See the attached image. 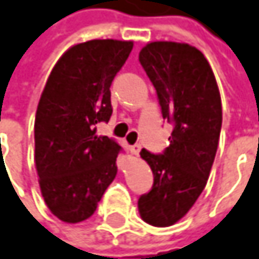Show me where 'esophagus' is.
<instances>
[{
    "label": "esophagus",
    "mask_w": 259,
    "mask_h": 259,
    "mask_svg": "<svg viewBox=\"0 0 259 259\" xmlns=\"http://www.w3.org/2000/svg\"><path fill=\"white\" fill-rule=\"evenodd\" d=\"M130 151H131L134 156H138V154H140V151H141V144H134V146H131Z\"/></svg>",
    "instance_id": "esophagus-1"
}]
</instances>
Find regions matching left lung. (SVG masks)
<instances>
[{
  "mask_svg": "<svg viewBox=\"0 0 259 259\" xmlns=\"http://www.w3.org/2000/svg\"><path fill=\"white\" fill-rule=\"evenodd\" d=\"M138 61L156 89L163 119L174 125L169 147L140 153L154 181L138 198V210L149 225L172 226L205 188L220 138L222 100L210 64L194 46L151 42Z\"/></svg>",
  "mask_w": 259,
  "mask_h": 259,
  "instance_id": "8db88e82",
  "label": "left lung"
}]
</instances>
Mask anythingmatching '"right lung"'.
Listing matches in <instances>:
<instances>
[{
    "label": "right lung",
    "mask_w": 259,
    "mask_h": 259,
    "mask_svg": "<svg viewBox=\"0 0 259 259\" xmlns=\"http://www.w3.org/2000/svg\"><path fill=\"white\" fill-rule=\"evenodd\" d=\"M133 42L89 40L70 48L55 64L34 119V162L48 208L67 223L96 211L116 176L121 146L97 137L112 116L110 84Z\"/></svg>",
    "instance_id": "obj_1"
}]
</instances>
